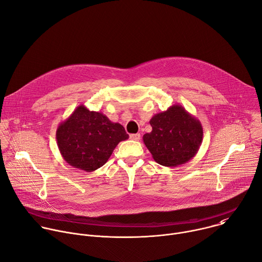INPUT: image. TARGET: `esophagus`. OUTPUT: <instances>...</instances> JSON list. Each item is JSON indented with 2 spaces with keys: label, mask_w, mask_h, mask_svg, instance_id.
Segmentation results:
<instances>
[{
  "label": "esophagus",
  "mask_w": 262,
  "mask_h": 262,
  "mask_svg": "<svg viewBox=\"0 0 262 262\" xmlns=\"http://www.w3.org/2000/svg\"><path fill=\"white\" fill-rule=\"evenodd\" d=\"M129 139L133 141H139L141 139V135L140 134H132V135H129Z\"/></svg>",
  "instance_id": "obj_1"
}]
</instances>
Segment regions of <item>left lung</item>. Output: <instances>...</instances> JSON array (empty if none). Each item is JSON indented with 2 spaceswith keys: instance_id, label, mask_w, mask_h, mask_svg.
I'll list each match as a JSON object with an SVG mask.
<instances>
[{
  "instance_id": "1",
  "label": "left lung",
  "mask_w": 262,
  "mask_h": 262,
  "mask_svg": "<svg viewBox=\"0 0 262 262\" xmlns=\"http://www.w3.org/2000/svg\"><path fill=\"white\" fill-rule=\"evenodd\" d=\"M152 132L143 141L153 159L164 166H177L189 161L203 142L201 121L177 104L150 119Z\"/></svg>"
}]
</instances>
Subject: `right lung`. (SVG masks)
Returning a JSON list of instances; mask_svg holds the SVG:
<instances>
[{
    "label": "right lung",
    "mask_w": 262,
    "mask_h": 262,
    "mask_svg": "<svg viewBox=\"0 0 262 262\" xmlns=\"http://www.w3.org/2000/svg\"><path fill=\"white\" fill-rule=\"evenodd\" d=\"M127 139L120 123L112 122L103 113L90 111L83 105L78 106L56 129L57 146L64 161L85 171L103 166L118 143Z\"/></svg>",
    "instance_id": "add662e5"
}]
</instances>
